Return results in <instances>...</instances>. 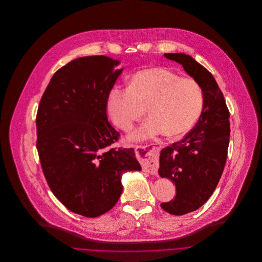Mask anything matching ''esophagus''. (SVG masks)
<instances>
[{"instance_id": "esophagus-1", "label": "esophagus", "mask_w": 262, "mask_h": 262, "mask_svg": "<svg viewBox=\"0 0 262 262\" xmlns=\"http://www.w3.org/2000/svg\"><path fill=\"white\" fill-rule=\"evenodd\" d=\"M161 148V143L140 145L135 148L138 159L141 161L143 171L148 172L150 174H157V171H158L159 167L158 156Z\"/></svg>"}]
</instances>
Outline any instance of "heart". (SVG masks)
Here are the masks:
<instances>
[{"label":"heart","mask_w":262,"mask_h":262,"mask_svg":"<svg viewBox=\"0 0 262 262\" xmlns=\"http://www.w3.org/2000/svg\"><path fill=\"white\" fill-rule=\"evenodd\" d=\"M203 105L204 94L198 81L164 67L136 72L128 88L115 86L106 97L107 114L123 131L131 130L147 108L148 120L129 136L134 141L163 132L169 137L188 132L201 116Z\"/></svg>","instance_id":"1"}]
</instances>
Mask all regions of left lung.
<instances>
[{
	"label": "left lung",
	"instance_id": "left-lung-1",
	"mask_svg": "<svg viewBox=\"0 0 262 262\" xmlns=\"http://www.w3.org/2000/svg\"><path fill=\"white\" fill-rule=\"evenodd\" d=\"M164 57L181 64L204 94L203 111L195 127L160 152L159 176L171 180L177 188L176 197L161 203V207L182 216L204 204L220 181L230 137L229 112L216 79L202 65L185 54Z\"/></svg>",
	"mask_w": 262,
	"mask_h": 262
}]
</instances>
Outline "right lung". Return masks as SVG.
<instances>
[{
  "instance_id": "right-lung-1",
  "label": "right lung",
  "mask_w": 262,
  "mask_h": 262,
  "mask_svg": "<svg viewBox=\"0 0 262 262\" xmlns=\"http://www.w3.org/2000/svg\"><path fill=\"white\" fill-rule=\"evenodd\" d=\"M105 56L75 59L51 77L38 107L37 149L47 184L71 212L95 218L118 202L122 176L141 170L134 148H110L120 134L106 97L122 69Z\"/></svg>"
}]
</instances>
